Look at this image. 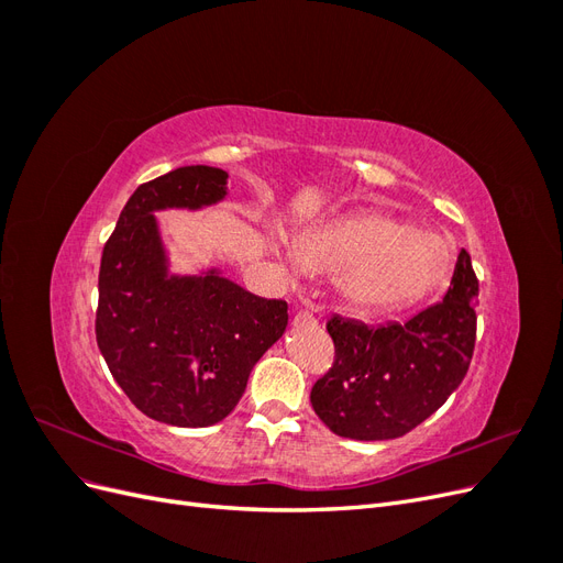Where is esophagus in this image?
I'll return each mask as SVG.
<instances>
[{
    "mask_svg": "<svg viewBox=\"0 0 563 563\" xmlns=\"http://www.w3.org/2000/svg\"><path fill=\"white\" fill-rule=\"evenodd\" d=\"M314 321H317V317H314V312L310 308L296 312V319H294L296 327H302V323H314Z\"/></svg>",
    "mask_w": 563,
    "mask_h": 563,
    "instance_id": "34e87169",
    "label": "esophagus"
}]
</instances>
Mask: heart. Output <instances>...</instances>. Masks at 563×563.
Returning a JSON list of instances; mask_svg holds the SVG:
<instances>
[{"instance_id": "b5f03b06", "label": "heart", "mask_w": 563, "mask_h": 563, "mask_svg": "<svg viewBox=\"0 0 563 563\" xmlns=\"http://www.w3.org/2000/svg\"><path fill=\"white\" fill-rule=\"evenodd\" d=\"M294 255L305 275H335L338 300L366 314L411 308L449 277L453 265L449 240L387 213L310 225L296 236Z\"/></svg>"}]
</instances>
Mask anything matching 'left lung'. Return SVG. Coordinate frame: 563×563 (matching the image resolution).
Here are the masks:
<instances>
[{
	"mask_svg": "<svg viewBox=\"0 0 563 563\" xmlns=\"http://www.w3.org/2000/svg\"><path fill=\"white\" fill-rule=\"evenodd\" d=\"M479 282L470 253L457 263L444 300L408 321L366 327L331 317L335 362L312 387V408L338 434L356 441L397 439L428 420L463 383L476 338Z\"/></svg>",
	"mask_w": 563,
	"mask_h": 563,
	"instance_id": "8db88e82",
	"label": "left lung"
}]
</instances>
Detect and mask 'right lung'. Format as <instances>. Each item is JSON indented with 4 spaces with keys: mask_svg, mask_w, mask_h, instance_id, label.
I'll return each instance as SVG.
<instances>
[{
    "mask_svg": "<svg viewBox=\"0 0 563 563\" xmlns=\"http://www.w3.org/2000/svg\"><path fill=\"white\" fill-rule=\"evenodd\" d=\"M225 197L228 174L203 164L150 180L126 201L100 258L98 350L133 406L174 428L228 418L288 323L286 300L253 296L218 267L172 269L157 213Z\"/></svg>",
    "mask_w": 563,
    "mask_h": 563,
    "instance_id": "add662e5",
    "label": "right lung"
}]
</instances>
